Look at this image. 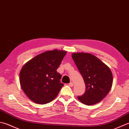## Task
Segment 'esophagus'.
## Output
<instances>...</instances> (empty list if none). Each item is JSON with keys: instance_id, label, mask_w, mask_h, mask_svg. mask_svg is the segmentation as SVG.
Segmentation results:
<instances>
[{"instance_id": "34e87169", "label": "esophagus", "mask_w": 129, "mask_h": 129, "mask_svg": "<svg viewBox=\"0 0 129 129\" xmlns=\"http://www.w3.org/2000/svg\"><path fill=\"white\" fill-rule=\"evenodd\" d=\"M68 85H69V86L70 87H73V82H70L69 84H68Z\"/></svg>"}]
</instances>
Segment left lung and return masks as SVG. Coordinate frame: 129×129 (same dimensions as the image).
<instances>
[{"mask_svg":"<svg viewBox=\"0 0 129 129\" xmlns=\"http://www.w3.org/2000/svg\"><path fill=\"white\" fill-rule=\"evenodd\" d=\"M72 57L83 78L86 91L78 100L86 105L100 102L111 88L113 76L110 68L88 53H73Z\"/></svg>","mask_w":129,"mask_h":129,"instance_id":"1","label":"left lung"}]
</instances>
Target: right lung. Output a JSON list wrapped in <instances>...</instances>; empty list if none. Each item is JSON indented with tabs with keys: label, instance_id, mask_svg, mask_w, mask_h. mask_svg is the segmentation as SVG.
Masks as SVG:
<instances>
[{
	"label": "right lung",
	"instance_id": "add662e5",
	"mask_svg": "<svg viewBox=\"0 0 129 129\" xmlns=\"http://www.w3.org/2000/svg\"><path fill=\"white\" fill-rule=\"evenodd\" d=\"M54 49L38 54L22 67L19 82L28 98L36 104H45L56 98L63 84L57 69L66 54Z\"/></svg>",
	"mask_w": 129,
	"mask_h": 129
}]
</instances>
